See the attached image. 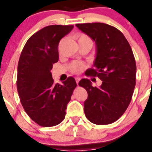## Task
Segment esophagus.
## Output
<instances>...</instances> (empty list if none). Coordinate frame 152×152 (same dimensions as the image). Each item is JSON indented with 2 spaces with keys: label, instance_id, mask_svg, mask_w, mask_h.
<instances>
[{
  "label": "esophagus",
  "instance_id": "obj_1",
  "mask_svg": "<svg viewBox=\"0 0 152 152\" xmlns=\"http://www.w3.org/2000/svg\"><path fill=\"white\" fill-rule=\"evenodd\" d=\"M75 79H76V84H77V85H78V84H79V80H80V78H79V77H76V78H75Z\"/></svg>",
  "mask_w": 152,
  "mask_h": 152
}]
</instances>
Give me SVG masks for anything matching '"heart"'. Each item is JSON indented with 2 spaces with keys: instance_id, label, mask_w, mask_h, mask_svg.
Listing matches in <instances>:
<instances>
[{
  "instance_id": "b5f03b06",
  "label": "heart",
  "mask_w": 152,
  "mask_h": 152,
  "mask_svg": "<svg viewBox=\"0 0 152 152\" xmlns=\"http://www.w3.org/2000/svg\"><path fill=\"white\" fill-rule=\"evenodd\" d=\"M77 41L78 42L81 43V42H92L91 39L88 36L85 34H80L77 36ZM84 68V64L81 62H73L70 64V70L72 73H79L83 70Z\"/></svg>"
}]
</instances>
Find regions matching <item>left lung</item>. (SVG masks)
Instances as JSON below:
<instances>
[{"instance_id": "8db88e82", "label": "left lung", "mask_w": 152, "mask_h": 152, "mask_svg": "<svg viewBox=\"0 0 152 152\" xmlns=\"http://www.w3.org/2000/svg\"><path fill=\"white\" fill-rule=\"evenodd\" d=\"M76 27L88 35L96 45L95 69L85 72L87 76H97L100 87L82 79L79 85L87 92L84 103L87 118L97 125L116 121L131 102L136 84V62L131 46L118 29L102 23H79Z\"/></svg>"}]
</instances>
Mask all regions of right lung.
<instances>
[{
	"label": "right lung",
	"instance_id": "obj_1",
	"mask_svg": "<svg viewBox=\"0 0 152 152\" xmlns=\"http://www.w3.org/2000/svg\"><path fill=\"white\" fill-rule=\"evenodd\" d=\"M73 26L51 25L28 39L18 65L17 88L27 115L38 125L50 127L65 119L67 105L76 87L74 78L53 83L50 70L59 60L58 45Z\"/></svg>",
	"mask_w": 152,
	"mask_h": 152
}]
</instances>
